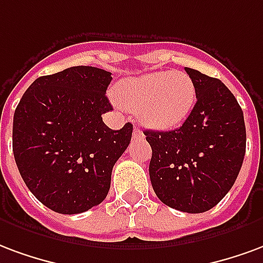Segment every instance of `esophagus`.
Segmentation results:
<instances>
[{
  "label": "esophagus",
  "mask_w": 263,
  "mask_h": 263,
  "mask_svg": "<svg viewBox=\"0 0 263 263\" xmlns=\"http://www.w3.org/2000/svg\"><path fill=\"white\" fill-rule=\"evenodd\" d=\"M144 134H143V132L137 127V126H134V130H133V137L134 139H140V137H143Z\"/></svg>",
  "instance_id": "34e87169"
}]
</instances>
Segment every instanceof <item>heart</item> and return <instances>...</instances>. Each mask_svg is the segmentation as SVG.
<instances>
[{
    "mask_svg": "<svg viewBox=\"0 0 263 263\" xmlns=\"http://www.w3.org/2000/svg\"><path fill=\"white\" fill-rule=\"evenodd\" d=\"M116 98L124 108L154 129L176 127L192 112L196 101L193 80L182 71H157L119 82Z\"/></svg>",
    "mask_w": 263,
    "mask_h": 263,
    "instance_id": "obj_1",
    "label": "heart"
}]
</instances>
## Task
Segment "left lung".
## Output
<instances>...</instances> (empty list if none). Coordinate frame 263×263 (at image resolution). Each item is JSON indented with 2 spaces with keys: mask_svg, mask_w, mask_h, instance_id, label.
<instances>
[{
  "mask_svg": "<svg viewBox=\"0 0 263 263\" xmlns=\"http://www.w3.org/2000/svg\"><path fill=\"white\" fill-rule=\"evenodd\" d=\"M196 87V103L181 127L145 130L153 155L150 179L161 202L185 213L208 212L223 199L245 155L244 113L217 78L185 67Z\"/></svg>",
  "mask_w": 263,
  "mask_h": 263,
  "instance_id": "left-lung-1",
  "label": "left lung"
}]
</instances>
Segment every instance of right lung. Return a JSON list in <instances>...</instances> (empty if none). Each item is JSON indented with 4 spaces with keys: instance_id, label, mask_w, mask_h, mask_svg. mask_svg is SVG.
<instances>
[{
    "instance_id": "add662e5",
    "label": "right lung",
    "mask_w": 263,
    "mask_h": 263,
    "mask_svg": "<svg viewBox=\"0 0 263 263\" xmlns=\"http://www.w3.org/2000/svg\"><path fill=\"white\" fill-rule=\"evenodd\" d=\"M112 72L77 66L34 80L13 113L12 151L33 196L61 214L103 202L113 165L127 148L133 124L109 129L102 113Z\"/></svg>"
}]
</instances>
